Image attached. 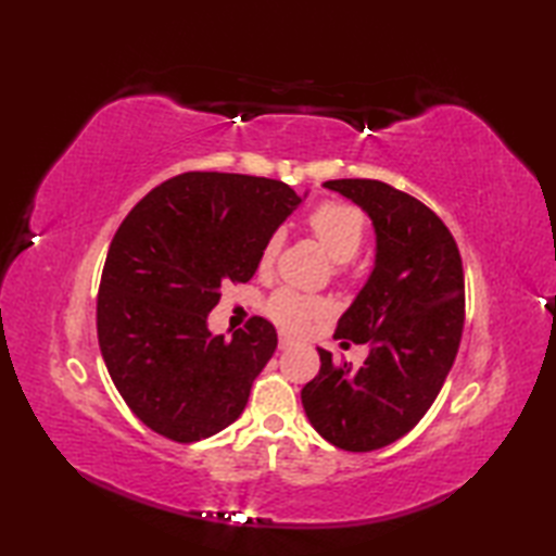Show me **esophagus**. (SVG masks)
<instances>
[{
  "instance_id": "34e87169",
  "label": "esophagus",
  "mask_w": 556,
  "mask_h": 556,
  "mask_svg": "<svg viewBox=\"0 0 556 556\" xmlns=\"http://www.w3.org/2000/svg\"><path fill=\"white\" fill-rule=\"evenodd\" d=\"M293 344H296V339L289 337L287 332H279V349H289Z\"/></svg>"
}]
</instances>
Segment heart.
Returning a JSON list of instances; mask_svg holds the SVG:
<instances>
[{"instance_id": "1", "label": "heart", "mask_w": 556, "mask_h": 556, "mask_svg": "<svg viewBox=\"0 0 556 556\" xmlns=\"http://www.w3.org/2000/svg\"><path fill=\"white\" fill-rule=\"evenodd\" d=\"M308 229L334 263H349L361 251L365 239L363 212L344 203H323L308 215ZM285 245V233L275 231L260 251V269H269ZM325 311V303L315 296H303L293 289H279L267 303V313L279 325L301 329Z\"/></svg>"}]
</instances>
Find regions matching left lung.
I'll return each instance as SVG.
<instances>
[{
	"mask_svg": "<svg viewBox=\"0 0 556 556\" xmlns=\"http://www.w3.org/2000/svg\"><path fill=\"white\" fill-rule=\"evenodd\" d=\"M372 222L375 263L339 317L337 337L368 344L361 368L320 351V372L301 389L303 410L327 442L372 452L428 413L464 332V265L454 236L420 200L370 179L325 181Z\"/></svg>",
	"mask_w": 556,
	"mask_h": 556,
	"instance_id": "left-lung-1",
	"label": "left lung"
}]
</instances>
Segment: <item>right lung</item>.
<instances>
[{
    "instance_id": "add662e5",
    "label": "right lung",
    "mask_w": 556,
    "mask_h": 556,
    "mask_svg": "<svg viewBox=\"0 0 556 556\" xmlns=\"http://www.w3.org/2000/svg\"><path fill=\"white\" fill-rule=\"evenodd\" d=\"M308 191L263 176L188 172L140 200L116 229L98 296V339L126 406L174 442L241 416L277 332L253 317L231 339L207 315L227 281H248L260 251Z\"/></svg>"
}]
</instances>
